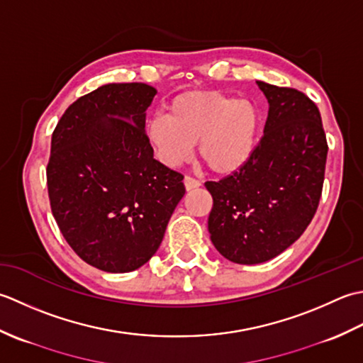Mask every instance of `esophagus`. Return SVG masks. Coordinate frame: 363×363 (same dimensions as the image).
Masks as SVG:
<instances>
[{
	"label": "esophagus",
	"instance_id": "obj_1",
	"mask_svg": "<svg viewBox=\"0 0 363 363\" xmlns=\"http://www.w3.org/2000/svg\"><path fill=\"white\" fill-rule=\"evenodd\" d=\"M183 183H184V188H186V191H192V189H196V188L201 186V182L196 180V179H192V177H188V175L184 177Z\"/></svg>",
	"mask_w": 363,
	"mask_h": 363
}]
</instances>
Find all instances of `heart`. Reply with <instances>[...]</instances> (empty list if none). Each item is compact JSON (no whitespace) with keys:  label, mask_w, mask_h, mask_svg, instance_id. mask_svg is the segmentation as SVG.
Wrapping results in <instances>:
<instances>
[{"label":"heart","mask_w":363,"mask_h":363,"mask_svg":"<svg viewBox=\"0 0 363 363\" xmlns=\"http://www.w3.org/2000/svg\"><path fill=\"white\" fill-rule=\"evenodd\" d=\"M262 116L254 101L216 91L183 92L169 103L167 116L145 122V138L167 166L199 157L211 172L232 175L252 158Z\"/></svg>","instance_id":"obj_1"}]
</instances>
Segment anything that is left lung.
Listing matches in <instances>:
<instances>
[{
    "instance_id": "8db88e82",
    "label": "left lung",
    "mask_w": 363,
    "mask_h": 363,
    "mask_svg": "<svg viewBox=\"0 0 363 363\" xmlns=\"http://www.w3.org/2000/svg\"><path fill=\"white\" fill-rule=\"evenodd\" d=\"M257 84L269 111L252 158L238 172L205 183L213 197L211 242L240 264L268 262L304 233L320 203L328 158L315 103L291 87Z\"/></svg>"
}]
</instances>
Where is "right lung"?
<instances>
[{"mask_svg":"<svg viewBox=\"0 0 363 363\" xmlns=\"http://www.w3.org/2000/svg\"><path fill=\"white\" fill-rule=\"evenodd\" d=\"M155 95L144 83L101 86L65 109L51 138V211L75 254L101 271L149 262L184 196L183 175L155 160L145 138Z\"/></svg>","mask_w":363,"mask_h":363,"instance_id":"right-lung-1","label":"right lung"}]
</instances>
